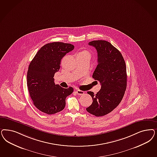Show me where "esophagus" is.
<instances>
[{"mask_svg":"<svg viewBox=\"0 0 157 157\" xmlns=\"http://www.w3.org/2000/svg\"><path fill=\"white\" fill-rule=\"evenodd\" d=\"M76 93L77 94V95H83L84 94V92L83 91H81V90H76Z\"/></svg>","mask_w":157,"mask_h":157,"instance_id":"1","label":"esophagus"}]
</instances>
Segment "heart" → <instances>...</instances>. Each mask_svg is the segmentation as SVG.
<instances>
[{
  "instance_id": "1",
  "label": "heart",
  "mask_w": 157,
  "mask_h": 157,
  "mask_svg": "<svg viewBox=\"0 0 157 157\" xmlns=\"http://www.w3.org/2000/svg\"><path fill=\"white\" fill-rule=\"evenodd\" d=\"M84 52H86V51H84Z\"/></svg>"
}]
</instances>
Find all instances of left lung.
Returning a JSON list of instances; mask_svg holds the SVG:
<instances>
[{
	"label": "left lung",
	"instance_id": "obj_1",
	"mask_svg": "<svg viewBox=\"0 0 157 157\" xmlns=\"http://www.w3.org/2000/svg\"><path fill=\"white\" fill-rule=\"evenodd\" d=\"M88 44L98 52V65L92 77L100 82L101 88L96 94L87 92L93 101L86 110L96 117L103 116L116 108L123 98L127 88V67L121 53L110 43L94 40Z\"/></svg>",
	"mask_w": 157,
	"mask_h": 157
}]
</instances>
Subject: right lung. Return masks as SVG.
I'll list each match as a JSON object with an SVG mask.
<instances>
[{
    "label": "right lung",
    "mask_w": 157,
    "mask_h": 157,
    "mask_svg": "<svg viewBox=\"0 0 157 157\" xmlns=\"http://www.w3.org/2000/svg\"><path fill=\"white\" fill-rule=\"evenodd\" d=\"M69 43L53 42L41 47L31 61L27 73V86L37 109L47 114L62 111L66 97L73 88H63L54 82V76L59 70L62 58L74 49Z\"/></svg>",
    "instance_id": "right-lung-1"
}]
</instances>
